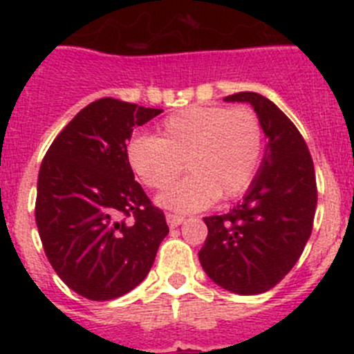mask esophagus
<instances>
[{"label": "esophagus", "instance_id": "obj_1", "mask_svg": "<svg viewBox=\"0 0 354 354\" xmlns=\"http://www.w3.org/2000/svg\"><path fill=\"white\" fill-rule=\"evenodd\" d=\"M167 221H168V225H170L171 228H175V227H179V225L183 223L184 216L171 214V212H168V214H167Z\"/></svg>", "mask_w": 354, "mask_h": 354}]
</instances>
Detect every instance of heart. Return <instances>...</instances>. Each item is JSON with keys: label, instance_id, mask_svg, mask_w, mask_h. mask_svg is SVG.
<instances>
[{"label": "heart", "instance_id": "obj_1", "mask_svg": "<svg viewBox=\"0 0 354 354\" xmlns=\"http://www.w3.org/2000/svg\"><path fill=\"white\" fill-rule=\"evenodd\" d=\"M264 154V127L248 106H189L161 122L156 136L136 134L127 161L143 186L168 187L159 204L179 212L205 209L216 198L230 200L248 189Z\"/></svg>", "mask_w": 354, "mask_h": 354}]
</instances>
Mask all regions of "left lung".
<instances>
[{
    "mask_svg": "<svg viewBox=\"0 0 354 354\" xmlns=\"http://www.w3.org/2000/svg\"><path fill=\"white\" fill-rule=\"evenodd\" d=\"M225 101L253 106L268 147L245 200L227 214L204 218L207 237L198 259L212 282L250 296L277 286L301 257L314 227L317 184L310 150L282 109L255 92Z\"/></svg>",
    "mask_w": 354,
    "mask_h": 354,
    "instance_id": "8db88e82",
    "label": "left lung"
}]
</instances>
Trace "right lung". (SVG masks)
<instances>
[{
	"label": "right lung",
	"mask_w": 354,
	"mask_h": 354,
	"mask_svg": "<svg viewBox=\"0 0 354 354\" xmlns=\"http://www.w3.org/2000/svg\"><path fill=\"white\" fill-rule=\"evenodd\" d=\"M161 111L111 97L93 101L44 156L39 236L53 270L83 298L115 299L142 283L170 230L134 180L126 145L134 127Z\"/></svg>",
	"instance_id": "add662e5"
}]
</instances>
